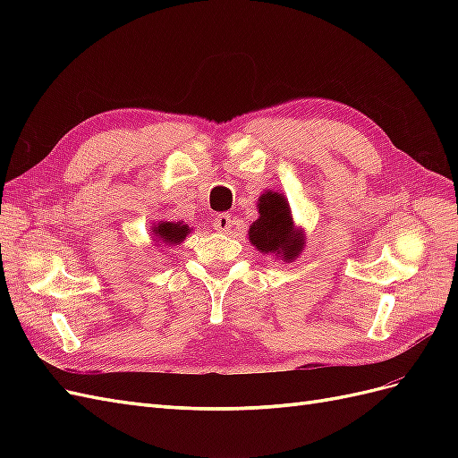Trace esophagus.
I'll return each instance as SVG.
<instances>
[{
    "label": "esophagus",
    "instance_id": "esophagus-1",
    "mask_svg": "<svg viewBox=\"0 0 458 458\" xmlns=\"http://www.w3.org/2000/svg\"><path fill=\"white\" fill-rule=\"evenodd\" d=\"M214 229L217 233H227L231 229V216L229 214H219L214 219Z\"/></svg>",
    "mask_w": 458,
    "mask_h": 458
}]
</instances>
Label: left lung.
Here are the masks:
<instances>
[{
    "mask_svg": "<svg viewBox=\"0 0 458 458\" xmlns=\"http://www.w3.org/2000/svg\"><path fill=\"white\" fill-rule=\"evenodd\" d=\"M259 217L250 225L248 239L259 252L283 254L284 259H294L303 248L300 233L293 229V216L284 197L279 192H266L259 197Z\"/></svg>",
    "mask_w": 458,
    "mask_h": 458,
    "instance_id": "left-lung-1",
    "label": "left lung"
}]
</instances>
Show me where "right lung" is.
<instances>
[{
	"label": "right lung",
	"mask_w": 458,
	"mask_h": 458,
	"mask_svg": "<svg viewBox=\"0 0 458 458\" xmlns=\"http://www.w3.org/2000/svg\"><path fill=\"white\" fill-rule=\"evenodd\" d=\"M191 233V229L185 224H172V221H164V224H158L155 227V237L158 241H162L164 244H177L182 242L187 234Z\"/></svg>",
	"instance_id": "right-lung-1"
}]
</instances>
